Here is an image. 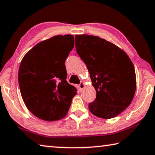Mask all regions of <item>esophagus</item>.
<instances>
[{
	"instance_id": "34e87169",
	"label": "esophagus",
	"mask_w": 155,
	"mask_h": 155,
	"mask_svg": "<svg viewBox=\"0 0 155 155\" xmlns=\"http://www.w3.org/2000/svg\"><path fill=\"white\" fill-rule=\"evenodd\" d=\"M85 87V83L83 82H81L79 85H78V88H79V91H82L83 90Z\"/></svg>"
}]
</instances>
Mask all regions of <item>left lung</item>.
I'll return each mask as SVG.
<instances>
[{
    "label": "left lung",
    "instance_id": "obj_1",
    "mask_svg": "<svg viewBox=\"0 0 155 155\" xmlns=\"http://www.w3.org/2000/svg\"><path fill=\"white\" fill-rule=\"evenodd\" d=\"M75 46L96 91L89 104L90 112L104 119L118 115L130 105L136 90L132 61L119 47L97 36L76 35Z\"/></svg>",
    "mask_w": 155,
    "mask_h": 155
}]
</instances>
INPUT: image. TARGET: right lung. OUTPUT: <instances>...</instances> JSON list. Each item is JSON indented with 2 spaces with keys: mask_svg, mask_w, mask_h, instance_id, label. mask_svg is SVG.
<instances>
[{
  "mask_svg": "<svg viewBox=\"0 0 155 155\" xmlns=\"http://www.w3.org/2000/svg\"><path fill=\"white\" fill-rule=\"evenodd\" d=\"M74 44L72 35L54 36L35 45L20 63L21 95L28 109L38 118L58 120L69 110L77 90L66 81L65 61Z\"/></svg>",
  "mask_w": 155,
  "mask_h": 155,
  "instance_id": "obj_1",
  "label": "right lung"
}]
</instances>
